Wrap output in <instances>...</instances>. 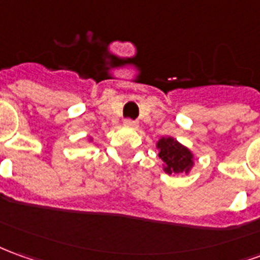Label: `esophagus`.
<instances>
[{
  "label": "esophagus",
  "instance_id": "1",
  "mask_svg": "<svg viewBox=\"0 0 260 260\" xmlns=\"http://www.w3.org/2000/svg\"><path fill=\"white\" fill-rule=\"evenodd\" d=\"M124 125L126 126V128H138V122L136 121H134V119H125L124 121Z\"/></svg>",
  "mask_w": 260,
  "mask_h": 260
}]
</instances>
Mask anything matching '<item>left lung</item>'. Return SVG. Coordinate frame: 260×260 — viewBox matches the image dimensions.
<instances>
[{
  "label": "left lung",
  "mask_w": 260,
  "mask_h": 260,
  "mask_svg": "<svg viewBox=\"0 0 260 260\" xmlns=\"http://www.w3.org/2000/svg\"><path fill=\"white\" fill-rule=\"evenodd\" d=\"M156 148L159 149V157L165 163L163 170L168 174L188 173L193 168V153L174 138H160Z\"/></svg>",
  "instance_id": "obj_1"
}]
</instances>
